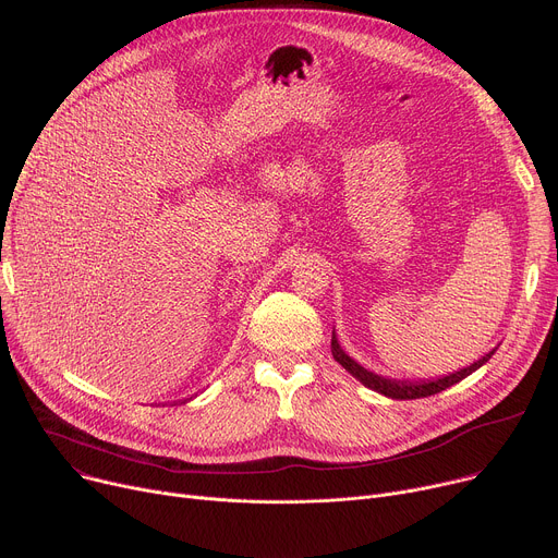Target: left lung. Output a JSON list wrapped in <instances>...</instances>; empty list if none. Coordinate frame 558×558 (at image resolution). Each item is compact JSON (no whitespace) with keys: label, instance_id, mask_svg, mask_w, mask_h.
I'll use <instances>...</instances> for the list:
<instances>
[{"label":"left lung","instance_id":"1","mask_svg":"<svg viewBox=\"0 0 558 558\" xmlns=\"http://www.w3.org/2000/svg\"><path fill=\"white\" fill-rule=\"evenodd\" d=\"M330 351H332V357H335L341 366H344L353 377H357L362 384H366L368 389H373V391H377V393H381V396H387V398H393V400H417V398L436 396V393H440V391L453 387L456 381L464 379L466 375H471L476 368H481V366H483L485 362H489V357L496 353V349H494V351H489L483 360L474 362V364L462 368V371H458V373H451V375H447V377H440V379H428V381H396V379L379 377V375L366 371L364 366H360L355 360H351L344 351H341V347L337 344V337H335V335H332V341H330Z\"/></svg>","mask_w":558,"mask_h":558}]
</instances>
